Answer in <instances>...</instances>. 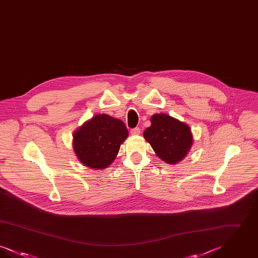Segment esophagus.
Segmentation results:
<instances>
[{
	"label": "esophagus",
	"mask_w": 258,
	"mask_h": 258,
	"mask_svg": "<svg viewBox=\"0 0 258 258\" xmlns=\"http://www.w3.org/2000/svg\"><path fill=\"white\" fill-rule=\"evenodd\" d=\"M131 134L133 135H138L140 134V128L139 127H135L131 130Z\"/></svg>",
	"instance_id": "34e87169"
}]
</instances>
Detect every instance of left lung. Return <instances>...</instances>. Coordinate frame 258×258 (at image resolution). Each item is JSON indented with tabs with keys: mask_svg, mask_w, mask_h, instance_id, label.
<instances>
[{
	"mask_svg": "<svg viewBox=\"0 0 258 258\" xmlns=\"http://www.w3.org/2000/svg\"><path fill=\"white\" fill-rule=\"evenodd\" d=\"M152 124L144 132V137L158 157L167 163H177L186 156L192 143L187 124L166 114H156Z\"/></svg>",
	"mask_w": 258,
	"mask_h": 258,
	"instance_id": "1",
	"label": "left lung"
}]
</instances>
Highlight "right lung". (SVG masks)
I'll return each mask as SVG.
<instances>
[{
	"label": "right lung",
	"instance_id": "right-lung-1",
	"mask_svg": "<svg viewBox=\"0 0 258 258\" xmlns=\"http://www.w3.org/2000/svg\"><path fill=\"white\" fill-rule=\"evenodd\" d=\"M127 135L126 126L121 120L99 114L74 134V152L84 165L102 169L116 158Z\"/></svg>",
	"mask_w": 258,
	"mask_h": 258
}]
</instances>
